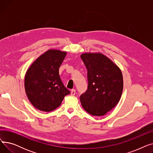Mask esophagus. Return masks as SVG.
Returning a JSON list of instances; mask_svg holds the SVG:
<instances>
[{
  "label": "esophagus",
  "mask_w": 153,
  "mask_h": 153,
  "mask_svg": "<svg viewBox=\"0 0 153 153\" xmlns=\"http://www.w3.org/2000/svg\"><path fill=\"white\" fill-rule=\"evenodd\" d=\"M75 94H76V90H75V89H72V90L71 91V94L72 95H74Z\"/></svg>",
  "instance_id": "obj_1"
}]
</instances>
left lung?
Masks as SVG:
<instances>
[{
    "label": "left lung",
    "mask_w": 153,
    "mask_h": 153,
    "mask_svg": "<svg viewBox=\"0 0 153 153\" xmlns=\"http://www.w3.org/2000/svg\"><path fill=\"white\" fill-rule=\"evenodd\" d=\"M87 69L88 88L80 97L84 109L94 116H103L118 103L123 79L119 67L100 53L81 55Z\"/></svg>",
    "instance_id": "8db88e82"
}]
</instances>
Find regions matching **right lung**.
<instances>
[{"label": "right lung", "instance_id": "add662e5", "mask_svg": "<svg viewBox=\"0 0 153 153\" xmlns=\"http://www.w3.org/2000/svg\"><path fill=\"white\" fill-rule=\"evenodd\" d=\"M67 52L49 50L31 64L25 76V90L30 103L36 109L51 111L60 106L70 94L64 87L59 68Z\"/></svg>", "mask_w": 153, "mask_h": 153}]
</instances>
